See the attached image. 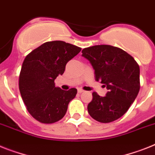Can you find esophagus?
<instances>
[{
  "instance_id": "obj_1",
  "label": "esophagus",
  "mask_w": 155,
  "mask_h": 155,
  "mask_svg": "<svg viewBox=\"0 0 155 155\" xmlns=\"http://www.w3.org/2000/svg\"><path fill=\"white\" fill-rule=\"evenodd\" d=\"M84 90H82V89H78V93H80V94H81V93H83V92H84Z\"/></svg>"
}]
</instances>
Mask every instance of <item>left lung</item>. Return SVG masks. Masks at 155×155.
Here are the masks:
<instances>
[{
	"mask_svg": "<svg viewBox=\"0 0 155 155\" xmlns=\"http://www.w3.org/2000/svg\"><path fill=\"white\" fill-rule=\"evenodd\" d=\"M82 53L94 70L95 80L108 90L105 97L93 92L87 106L90 116L102 123L117 120L128 111L140 91V67L132 56L112 45H94Z\"/></svg>",
	"mask_w": 155,
	"mask_h": 155,
	"instance_id": "8db88e82",
	"label": "left lung"
}]
</instances>
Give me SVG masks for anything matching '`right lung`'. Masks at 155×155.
<instances>
[{
  "label": "right lung",
  "mask_w": 155,
  "mask_h": 155,
  "mask_svg": "<svg viewBox=\"0 0 155 155\" xmlns=\"http://www.w3.org/2000/svg\"><path fill=\"white\" fill-rule=\"evenodd\" d=\"M81 48L63 41L45 42L34 49L23 62L19 87L31 115L39 122L52 124L64 117L77 90L56 87L54 80L63 75L66 64Z\"/></svg>",
  "instance_id": "right-lung-1"
}]
</instances>
